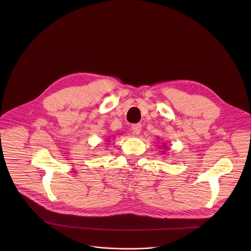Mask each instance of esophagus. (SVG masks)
<instances>
[{
    "instance_id": "34e87169",
    "label": "esophagus",
    "mask_w": 251,
    "mask_h": 251,
    "mask_svg": "<svg viewBox=\"0 0 251 251\" xmlns=\"http://www.w3.org/2000/svg\"><path fill=\"white\" fill-rule=\"evenodd\" d=\"M141 129H142V125L140 123H137V124H134L132 125V131L134 134L136 135H139L141 133Z\"/></svg>"
}]
</instances>
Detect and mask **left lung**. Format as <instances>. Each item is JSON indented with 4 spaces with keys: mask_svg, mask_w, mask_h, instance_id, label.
Returning a JSON list of instances; mask_svg holds the SVG:
<instances>
[{
    "mask_svg": "<svg viewBox=\"0 0 251 251\" xmlns=\"http://www.w3.org/2000/svg\"><path fill=\"white\" fill-rule=\"evenodd\" d=\"M163 144H164V143H163ZM164 145H165V144H164ZM164 148H166V146H164ZM167 149H168V148H167ZM163 153H164V151H163Z\"/></svg>",
    "mask_w": 251,
    "mask_h": 251,
    "instance_id": "obj_1",
    "label": "left lung"
}]
</instances>
